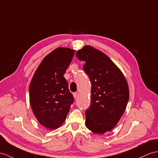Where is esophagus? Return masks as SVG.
Here are the masks:
<instances>
[{
    "label": "esophagus",
    "instance_id": "34e87169",
    "mask_svg": "<svg viewBox=\"0 0 158 158\" xmlns=\"http://www.w3.org/2000/svg\"><path fill=\"white\" fill-rule=\"evenodd\" d=\"M73 96H74V98L76 99V98H78V93H77V92H74V93L73 94Z\"/></svg>",
    "mask_w": 158,
    "mask_h": 158
}]
</instances>
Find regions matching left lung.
I'll list each match as a JSON object with an SVG mask.
<instances>
[{"mask_svg":"<svg viewBox=\"0 0 158 158\" xmlns=\"http://www.w3.org/2000/svg\"><path fill=\"white\" fill-rule=\"evenodd\" d=\"M84 61L83 69L91 82V104L86 110V126L92 132L104 134L120 120L129 98L127 82L113 61L90 45L76 52Z\"/></svg>","mask_w":158,"mask_h":158,"instance_id":"1","label":"left lung"}]
</instances>
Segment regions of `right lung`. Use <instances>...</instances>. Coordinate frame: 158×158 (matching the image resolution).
<instances>
[{"instance_id":"1","label":"right lung","mask_w":158,"mask_h":158,"mask_svg":"<svg viewBox=\"0 0 158 158\" xmlns=\"http://www.w3.org/2000/svg\"><path fill=\"white\" fill-rule=\"evenodd\" d=\"M74 50L58 48L46 56L37 68L29 85V102L37 120L48 129L59 128L74 102L64 74Z\"/></svg>"}]
</instances>
